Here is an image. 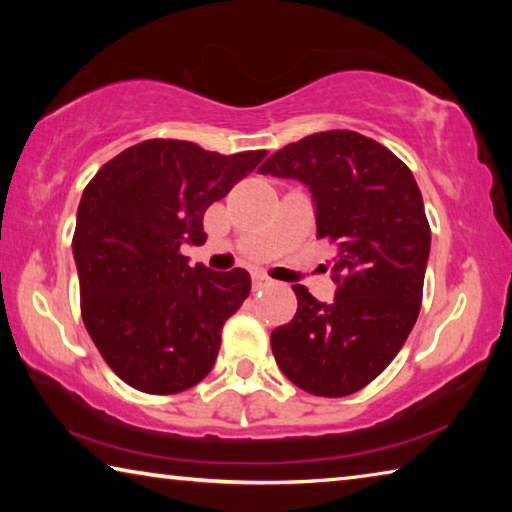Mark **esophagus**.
I'll use <instances>...</instances> for the list:
<instances>
[{"mask_svg":"<svg viewBox=\"0 0 512 512\" xmlns=\"http://www.w3.org/2000/svg\"><path fill=\"white\" fill-rule=\"evenodd\" d=\"M268 284H273V280L264 273H253V287L255 289H264L268 287Z\"/></svg>","mask_w":512,"mask_h":512,"instance_id":"34e87169","label":"esophagus"}]
</instances>
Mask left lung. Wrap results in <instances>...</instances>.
I'll use <instances>...</instances> for the list:
<instances>
[{"label":"left lung","mask_w":512,"mask_h":512,"mask_svg":"<svg viewBox=\"0 0 512 512\" xmlns=\"http://www.w3.org/2000/svg\"><path fill=\"white\" fill-rule=\"evenodd\" d=\"M259 171L309 187L316 235L336 246L334 300L296 284L298 311L273 329V357L311 395L357 393L395 359L420 314L431 230L418 183L386 146L354 131L309 135Z\"/></svg>","instance_id":"left-lung-1"}]
</instances>
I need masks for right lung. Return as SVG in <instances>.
I'll list each match as a JSON object with an SVG mask.
<instances>
[{
    "label": "right lung",
    "mask_w": 512,
    "mask_h": 512,
    "mask_svg": "<svg viewBox=\"0 0 512 512\" xmlns=\"http://www.w3.org/2000/svg\"><path fill=\"white\" fill-rule=\"evenodd\" d=\"M264 155L146 140L103 164L85 187L72 241L81 314L128 386L171 395L212 370L223 323L248 298L250 275L189 266L180 248L203 244L207 207Z\"/></svg>",
    "instance_id": "right-lung-1"
}]
</instances>
